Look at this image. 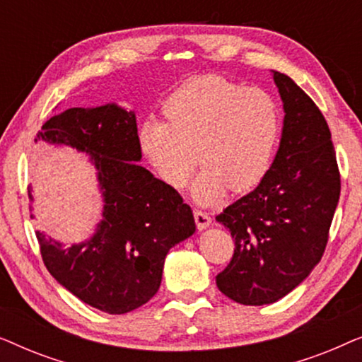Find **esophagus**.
<instances>
[{
    "mask_svg": "<svg viewBox=\"0 0 362 362\" xmlns=\"http://www.w3.org/2000/svg\"><path fill=\"white\" fill-rule=\"evenodd\" d=\"M194 219H196L197 229H199V230L206 229V227H209V226H211V222H212L211 216H209V212H206V211H199V209H196V211H194Z\"/></svg>",
    "mask_w": 362,
    "mask_h": 362,
    "instance_id": "34e87169",
    "label": "esophagus"
}]
</instances>
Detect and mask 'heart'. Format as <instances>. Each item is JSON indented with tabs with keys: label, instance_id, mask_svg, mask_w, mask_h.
I'll use <instances>...</instances> for the list:
<instances>
[{
	"label": "heart",
	"instance_id": "1",
	"mask_svg": "<svg viewBox=\"0 0 362 362\" xmlns=\"http://www.w3.org/2000/svg\"><path fill=\"white\" fill-rule=\"evenodd\" d=\"M166 120L148 118L138 128V146L153 171L168 186L192 182V197L211 204L226 194L250 191L264 180L281 135L276 98L259 87L207 74L175 88L163 102Z\"/></svg>",
	"mask_w": 362,
	"mask_h": 362
}]
</instances>
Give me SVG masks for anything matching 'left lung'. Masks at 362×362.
<instances>
[{
  "label": "left lung",
  "mask_w": 362,
  "mask_h": 362,
  "mask_svg": "<svg viewBox=\"0 0 362 362\" xmlns=\"http://www.w3.org/2000/svg\"><path fill=\"white\" fill-rule=\"evenodd\" d=\"M274 81L285 110L275 160L254 191L216 217L235 244L217 288L250 306L275 303L310 275L325 254L341 192L323 113L288 76L274 72Z\"/></svg>",
  "instance_id": "8db88e82"
}]
</instances>
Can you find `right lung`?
I'll list each match as a JSON object with an SVG mask.
<instances>
[{
  "label": "right lung",
  "instance_id": "obj_1",
  "mask_svg": "<svg viewBox=\"0 0 362 362\" xmlns=\"http://www.w3.org/2000/svg\"><path fill=\"white\" fill-rule=\"evenodd\" d=\"M37 140L88 153L105 202L95 234L82 244L66 249L36 232L49 274L108 315L140 308L160 288L166 254L194 234L196 224L180 192L136 165L135 113L115 103L67 108L44 123ZM28 194L33 201L31 187Z\"/></svg>",
  "mask_w": 362,
  "mask_h": 362
}]
</instances>
